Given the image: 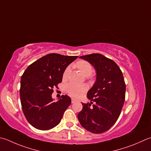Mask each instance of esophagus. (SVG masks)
Listing matches in <instances>:
<instances>
[{"label": "esophagus", "instance_id": "esophagus-1", "mask_svg": "<svg viewBox=\"0 0 151 151\" xmlns=\"http://www.w3.org/2000/svg\"><path fill=\"white\" fill-rule=\"evenodd\" d=\"M71 102H72V103H75V102H76V100H75V99H73V98H72V99H71Z\"/></svg>", "mask_w": 151, "mask_h": 151}]
</instances>
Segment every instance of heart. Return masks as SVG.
I'll use <instances>...</instances> for the list:
<instances>
[{"instance_id": "1", "label": "heart", "mask_w": 151, "mask_h": 151, "mask_svg": "<svg viewBox=\"0 0 151 151\" xmlns=\"http://www.w3.org/2000/svg\"><path fill=\"white\" fill-rule=\"evenodd\" d=\"M75 67L79 70L82 75L86 76L88 78L91 77V73L92 72V67L89 62L85 60H78L74 65ZM70 73V68L67 67L65 69L63 78L66 80ZM88 88L84 84H77L75 83H69L66 86V91L70 96L74 97H80L87 91Z\"/></svg>"}]
</instances>
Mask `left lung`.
I'll list each match as a JSON object with an SVG mask.
<instances>
[{
	"instance_id": "1",
	"label": "left lung",
	"mask_w": 151,
	"mask_h": 151,
	"mask_svg": "<svg viewBox=\"0 0 151 151\" xmlns=\"http://www.w3.org/2000/svg\"><path fill=\"white\" fill-rule=\"evenodd\" d=\"M79 58L95 68L96 81L87 93L91 102L82 103L83 107L78 114V119L88 131L101 134L114 124L121 113L125 101L124 79L118 65L102 54Z\"/></svg>"
}]
</instances>
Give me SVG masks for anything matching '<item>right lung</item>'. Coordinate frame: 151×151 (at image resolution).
I'll use <instances>...</instances> for the list:
<instances>
[{"instance_id":"add662e5","label":"right lung","mask_w":151,"mask_h":151,"mask_svg":"<svg viewBox=\"0 0 151 151\" xmlns=\"http://www.w3.org/2000/svg\"><path fill=\"white\" fill-rule=\"evenodd\" d=\"M78 56L50 54L31 64L21 78V104L27 120L34 128L48 130L57 126L71 103L61 96L57 102L52 97L54 88L63 78L65 69Z\"/></svg>"}]
</instances>
